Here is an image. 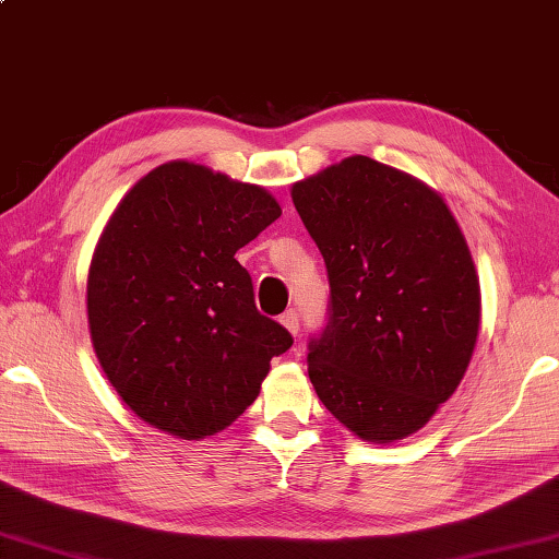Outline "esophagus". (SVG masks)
Segmentation results:
<instances>
[{
  "label": "esophagus",
  "instance_id": "34e87169",
  "mask_svg": "<svg viewBox=\"0 0 559 559\" xmlns=\"http://www.w3.org/2000/svg\"><path fill=\"white\" fill-rule=\"evenodd\" d=\"M280 322L287 326V330L296 336L298 334V330H301V320H298V310L296 308H289L287 312H284V316L280 318Z\"/></svg>",
  "mask_w": 559,
  "mask_h": 559
}]
</instances>
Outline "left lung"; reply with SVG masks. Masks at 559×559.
<instances>
[{
	"label": "left lung",
	"mask_w": 559,
	"mask_h": 559,
	"mask_svg": "<svg viewBox=\"0 0 559 559\" xmlns=\"http://www.w3.org/2000/svg\"><path fill=\"white\" fill-rule=\"evenodd\" d=\"M324 258L330 322L308 377L344 427L370 443L411 437L453 396L472 360L481 292L439 192L370 156L292 187Z\"/></svg>",
	"instance_id": "left-lung-1"
}]
</instances>
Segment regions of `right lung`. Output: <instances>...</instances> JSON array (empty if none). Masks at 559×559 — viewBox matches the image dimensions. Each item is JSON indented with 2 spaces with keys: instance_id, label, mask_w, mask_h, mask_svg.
Masks as SVG:
<instances>
[{
  "instance_id": "obj_1",
  "label": "right lung",
  "mask_w": 559,
  "mask_h": 559,
  "mask_svg": "<svg viewBox=\"0 0 559 559\" xmlns=\"http://www.w3.org/2000/svg\"><path fill=\"white\" fill-rule=\"evenodd\" d=\"M280 215L263 187L189 160L122 197L92 255L87 320L102 370L140 419L199 441L261 393L294 338L258 312L235 253Z\"/></svg>"
}]
</instances>
